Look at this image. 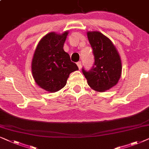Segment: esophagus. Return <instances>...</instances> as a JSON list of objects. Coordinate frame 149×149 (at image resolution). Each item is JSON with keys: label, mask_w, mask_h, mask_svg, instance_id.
Returning <instances> with one entry per match:
<instances>
[{"label": "esophagus", "mask_w": 149, "mask_h": 149, "mask_svg": "<svg viewBox=\"0 0 149 149\" xmlns=\"http://www.w3.org/2000/svg\"><path fill=\"white\" fill-rule=\"evenodd\" d=\"M77 65H78L79 69H80L81 67H82V63H81L80 61H79V62L77 63Z\"/></svg>", "instance_id": "esophagus-1"}]
</instances>
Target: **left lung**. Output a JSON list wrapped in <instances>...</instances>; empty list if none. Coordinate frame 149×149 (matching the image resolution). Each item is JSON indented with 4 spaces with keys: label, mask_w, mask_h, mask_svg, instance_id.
Returning a JSON list of instances; mask_svg holds the SVG:
<instances>
[{
    "label": "left lung",
    "mask_w": 149,
    "mask_h": 149,
    "mask_svg": "<svg viewBox=\"0 0 149 149\" xmlns=\"http://www.w3.org/2000/svg\"><path fill=\"white\" fill-rule=\"evenodd\" d=\"M95 63L90 71L82 73L91 88L104 92L117 84L121 76L122 63L119 53L108 37L99 31H88Z\"/></svg>",
    "instance_id": "1"
}]
</instances>
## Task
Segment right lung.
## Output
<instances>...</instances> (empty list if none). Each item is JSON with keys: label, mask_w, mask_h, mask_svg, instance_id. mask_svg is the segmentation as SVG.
I'll use <instances>...</instances> for the list:
<instances>
[{"label": "right lung", "mask_w": 149, "mask_h": 149, "mask_svg": "<svg viewBox=\"0 0 149 149\" xmlns=\"http://www.w3.org/2000/svg\"><path fill=\"white\" fill-rule=\"evenodd\" d=\"M69 34L55 32L42 37L35 49L31 63V70L35 82L39 87L49 93H55L65 87L69 74L78 67L71 62L63 45Z\"/></svg>", "instance_id": "right-lung-1"}]
</instances>
